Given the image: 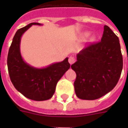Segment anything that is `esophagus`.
I'll return each mask as SVG.
<instances>
[{"label":"esophagus","mask_w":128,"mask_h":128,"mask_svg":"<svg viewBox=\"0 0 128 128\" xmlns=\"http://www.w3.org/2000/svg\"><path fill=\"white\" fill-rule=\"evenodd\" d=\"M75 62V58L74 57H72V56H70L68 59V62L70 63V64H72L74 62Z\"/></svg>","instance_id":"34e87169"}]
</instances>
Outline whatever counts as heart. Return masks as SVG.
I'll list each match as a JSON object with an SVG mask.
<instances>
[{
	"label": "heart",
	"instance_id": "heart-1",
	"mask_svg": "<svg viewBox=\"0 0 128 128\" xmlns=\"http://www.w3.org/2000/svg\"><path fill=\"white\" fill-rule=\"evenodd\" d=\"M83 37H84V38H86V37H88L89 36V33H84V34H83Z\"/></svg>",
	"mask_w": 128,
	"mask_h": 128
}]
</instances>
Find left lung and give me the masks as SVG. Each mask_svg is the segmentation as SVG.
<instances>
[{
  "label": "left lung",
  "instance_id": "1",
  "mask_svg": "<svg viewBox=\"0 0 128 128\" xmlns=\"http://www.w3.org/2000/svg\"><path fill=\"white\" fill-rule=\"evenodd\" d=\"M71 68L77 75L74 87L78 98L94 100L107 94L118 83L123 68L118 38L105 25L101 41L81 50Z\"/></svg>",
  "mask_w": 128,
  "mask_h": 128
}]
</instances>
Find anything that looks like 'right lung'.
Instances as JSON below:
<instances>
[{
  "label": "right lung",
  "mask_w": 128,
  "mask_h": 128,
  "mask_svg": "<svg viewBox=\"0 0 128 128\" xmlns=\"http://www.w3.org/2000/svg\"><path fill=\"white\" fill-rule=\"evenodd\" d=\"M32 25L42 24L32 22L16 33L7 56L8 71L13 85L21 94L34 101H44L52 97L58 82L70 65L68 58L41 68L32 66L24 61L20 48L21 37Z\"/></svg>",
  "instance_id": "add662e5"
}]
</instances>
